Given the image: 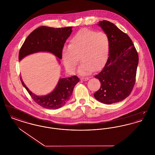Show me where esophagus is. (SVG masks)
<instances>
[{
  "label": "esophagus",
  "instance_id": "esophagus-1",
  "mask_svg": "<svg viewBox=\"0 0 155 155\" xmlns=\"http://www.w3.org/2000/svg\"><path fill=\"white\" fill-rule=\"evenodd\" d=\"M81 80H82V81H88L89 80V78L88 77H81Z\"/></svg>",
  "mask_w": 155,
  "mask_h": 155
}]
</instances>
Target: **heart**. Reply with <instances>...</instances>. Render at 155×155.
<instances>
[{
  "instance_id": "b5f03b06",
  "label": "heart",
  "mask_w": 155,
  "mask_h": 155,
  "mask_svg": "<svg viewBox=\"0 0 155 155\" xmlns=\"http://www.w3.org/2000/svg\"><path fill=\"white\" fill-rule=\"evenodd\" d=\"M109 49V39L105 33L83 29L71 38L69 46L63 48L61 59L67 71L74 74L80 58L82 63L80 72L87 75L103 66L108 58Z\"/></svg>"
}]
</instances>
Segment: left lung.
Returning <instances> with one entry per match:
<instances>
[{
  "mask_svg": "<svg viewBox=\"0 0 155 155\" xmlns=\"http://www.w3.org/2000/svg\"><path fill=\"white\" fill-rule=\"evenodd\" d=\"M97 24L109 37L110 49L106 63L95 76L101 86L94 95L102 103H117L127 98L133 90L138 54L131 38L114 24L103 20Z\"/></svg>",
  "mask_w": 155,
  "mask_h": 155,
  "instance_id": "obj_1",
  "label": "left lung"
}]
</instances>
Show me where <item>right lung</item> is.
<instances>
[{"label":"right lung","instance_id":"1","mask_svg":"<svg viewBox=\"0 0 155 155\" xmlns=\"http://www.w3.org/2000/svg\"><path fill=\"white\" fill-rule=\"evenodd\" d=\"M72 27L52 28L41 26L34 30L26 38L20 50L18 59L35 53H51L58 58L60 63L61 51L67 39L72 32ZM23 87L26 89L33 100L41 106L48 109H57L69 101L75 85L79 82L75 76L60 78L56 88L50 94L45 96H38L28 88L20 77Z\"/></svg>","mask_w":155,"mask_h":155}]
</instances>
